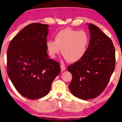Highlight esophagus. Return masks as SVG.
Segmentation results:
<instances>
[{
  "mask_svg": "<svg viewBox=\"0 0 122 122\" xmlns=\"http://www.w3.org/2000/svg\"><path fill=\"white\" fill-rule=\"evenodd\" d=\"M66 67L65 65H64V64H61V70L63 71H65L66 70Z\"/></svg>",
  "mask_w": 122,
  "mask_h": 122,
  "instance_id": "esophagus-1",
  "label": "esophagus"
}]
</instances>
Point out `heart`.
Here are the masks:
<instances>
[{"label": "heart", "instance_id": "obj_1", "mask_svg": "<svg viewBox=\"0 0 122 122\" xmlns=\"http://www.w3.org/2000/svg\"><path fill=\"white\" fill-rule=\"evenodd\" d=\"M55 41L49 40L46 48L50 56L54 58L61 53L69 62L74 63L83 58L87 52L90 42L89 35L85 31L65 28L57 32Z\"/></svg>", "mask_w": 122, "mask_h": 122}]
</instances>
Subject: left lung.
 Segmentation results:
<instances>
[{"instance_id":"1","label":"left lung","mask_w":122,"mask_h":122,"mask_svg":"<svg viewBox=\"0 0 122 122\" xmlns=\"http://www.w3.org/2000/svg\"><path fill=\"white\" fill-rule=\"evenodd\" d=\"M89 27L91 38L87 52L81 60L69 65L72 74L69 85L72 94L83 100L99 96L107 87L115 67V50L112 41L92 23Z\"/></svg>"}]
</instances>
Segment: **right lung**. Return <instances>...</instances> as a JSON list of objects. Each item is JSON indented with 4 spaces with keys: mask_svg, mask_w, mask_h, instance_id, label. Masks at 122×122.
Listing matches in <instances>:
<instances>
[{
    "mask_svg": "<svg viewBox=\"0 0 122 122\" xmlns=\"http://www.w3.org/2000/svg\"><path fill=\"white\" fill-rule=\"evenodd\" d=\"M48 28L47 24H29L12 39L7 49L8 76L17 91L29 99L46 96L61 71L58 62L48 56Z\"/></svg>",
    "mask_w": 122,
    "mask_h": 122,
    "instance_id": "obj_1",
    "label": "right lung"
}]
</instances>
